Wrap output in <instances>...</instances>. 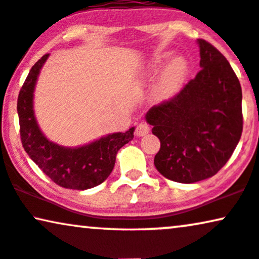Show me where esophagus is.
<instances>
[{
  "label": "esophagus",
  "mask_w": 259,
  "mask_h": 259,
  "mask_svg": "<svg viewBox=\"0 0 259 259\" xmlns=\"http://www.w3.org/2000/svg\"><path fill=\"white\" fill-rule=\"evenodd\" d=\"M149 130H150V126H149L148 123L141 122V123L137 124L135 133H136L137 136H145L149 133Z\"/></svg>",
  "instance_id": "1"
}]
</instances>
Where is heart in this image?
<instances>
[{"label": "heart", "instance_id": "b5f03b06", "mask_svg": "<svg viewBox=\"0 0 259 259\" xmlns=\"http://www.w3.org/2000/svg\"><path fill=\"white\" fill-rule=\"evenodd\" d=\"M169 57V55H161L153 61V63L148 68V75L154 76L161 69L165 61ZM186 74V63L182 58H176L169 63L160 76L158 84L155 87V97L160 100L168 99L176 92L179 90L184 80Z\"/></svg>", "mask_w": 259, "mask_h": 259}]
</instances>
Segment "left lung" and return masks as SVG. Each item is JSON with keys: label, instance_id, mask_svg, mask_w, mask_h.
<instances>
[{"label": "left lung", "instance_id": "left-lung-1", "mask_svg": "<svg viewBox=\"0 0 259 259\" xmlns=\"http://www.w3.org/2000/svg\"><path fill=\"white\" fill-rule=\"evenodd\" d=\"M197 41L201 70L146 117L160 140L156 169L169 181L186 184L217 175L243 133V94L237 75L217 48L204 39Z\"/></svg>", "mask_w": 259, "mask_h": 259}]
</instances>
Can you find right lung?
Segmentation results:
<instances>
[{
  "label": "right lung",
  "instance_id": "add662e5",
  "mask_svg": "<svg viewBox=\"0 0 259 259\" xmlns=\"http://www.w3.org/2000/svg\"><path fill=\"white\" fill-rule=\"evenodd\" d=\"M49 54L35 62L18 97L20 139L26 153L52 182L65 189L87 190L99 185L112 172L116 154L134 139V127L78 148H65L42 135L33 112V90Z\"/></svg>",
  "mask_w": 259,
  "mask_h": 259
}]
</instances>
